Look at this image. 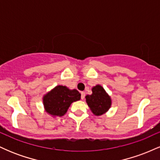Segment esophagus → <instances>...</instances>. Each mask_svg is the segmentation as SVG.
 <instances>
[{
	"instance_id": "obj_1",
	"label": "esophagus",
	"mask_w": 160,
	"mask_h": 160,
	"mask_svg": "<svg viewBox=\"0 0 160 160\" xmlns=\"http://www.w3.org/2000/svg\"><path fill=\"white\" fill-rule=\"evenodd\" d=\"M85 95H86L85 92H81V99H82V100H83L84 98H85Z\"/></svg>"
}]
</instances>
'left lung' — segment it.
Instances as JSON below:
<instances>
[{"mask_svg": "<svg viewBox=\"0 0 160 160\" xmlns=\"http://www.w3.org/2000/svg\"><path fill=\"white\" fill-rule=\"evenodd\" d=\"M92 95H86V102L89 109L95 116H101L109 111L111 107L112 100L105 89L98 85L92 88Z\"/></svg>", "mask_w": 160, "mask_h": 160, "instance_id": "1", "label": "left lung"}]
</instances>
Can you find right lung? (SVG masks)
Instances as JSON below:
<instances>
[{
	"label": "right lung",
	"instance_id": "1",
	"mask_svg": "<svg viewBox=\"0 0 160 160\" xmlns=\"http://www.w3.org/2000/svg\"><path fill=\"white\" fill-rule=\"evenodd\" d=\"M81 97L77 89H70L66 86L58 85L43 96L45 111L52 117H62L66 113L73 102Z\"/></svg>",
	"mask_w": 160,
	"mask_h": 160
}]
</instances>
